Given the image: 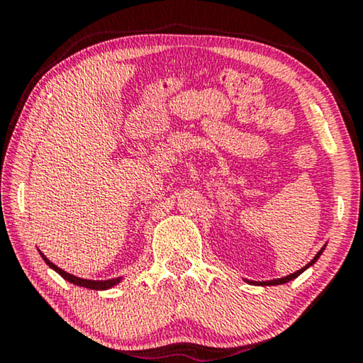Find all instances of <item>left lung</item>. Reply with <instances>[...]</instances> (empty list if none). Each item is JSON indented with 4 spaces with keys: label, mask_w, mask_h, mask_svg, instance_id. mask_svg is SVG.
Wrapping results in <instances>:
<instances>
[{
    "label": "left lung",
    "mask_w": 363,
    "mask_h": 363,
    "mask_svg": "<svg viewBox=\"0 0 363 363\" xmlns=\"http://www.w3.org/2000/svg\"><path fill=\"white\" fill-rule=\"evenodd\" d=\"M322 250H323V249H322ZM322 250H318V254L315 255V257L312 259V262H311V264H307L306 267H302L301 270H297V272H294V274H291V275H287V277H282V279H275V280H269V282H259V284H260V286H279V284H286V282H289V280L296 279L297 275H301V274L303 272V270H306L307 267H311V265H312L313 262H315V260L318 259V255L322 254Z\"/></svg>",
    "instance_id": "left-lung-1"
}]
</instances>
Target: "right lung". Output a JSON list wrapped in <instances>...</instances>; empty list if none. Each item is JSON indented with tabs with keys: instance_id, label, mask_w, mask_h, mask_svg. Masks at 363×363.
<instances>
[{
	"instance_id": "obj_1",
	"label": "right lung",
	"mask_w": 363,
	"mask_h": 363,
	"mask_svg": "<svg viewBox=\"0 0 363 363\" xmlns=\"http://www.w3.org/2000/svg\"><path fill=\"white\" fill-rule=\"evenodd\" d=\"M43 259H45V262L50 265L51 269H55L56 272L60 274L62 279H66L67 282L74 284V286L86 287V289H93V291H104V289L113 287V286H116V284L119 282V279H113V280H86V279H79V277H76V275H71V274L65 272V270H62V269L56 267V265L52 264V262H50V260H48L45 255H43Z\"/></svg>"
}]
</instances>
